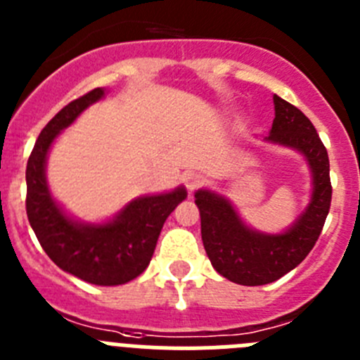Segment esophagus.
Masks as SVG:
<instances>
[{"label":"esophagus","instance_id":"1","mask_svg":"<svg viewBox=\"0 0 360 360\" xmlns=\"http://www.w3.org/2000/svg\"><path fill=\"white\" fill-rule=\"evenodd\" d=\"M183 181H184V186H186L188 190H190V192H193L195 188H199L200 184L204 183L202 176H199V174H197V172H188V174H184Z\"/></svg>","mask_w":360,"mask_h":360}]
</instances>
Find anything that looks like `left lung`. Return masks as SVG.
<instances>
[{
  "instance_id": "1",
  "label": "left lung",
  "mask_w": 360,
  "mask_h": 360,
  "mask_svg": "<svg viewBox=\"0 0 360 360\" xmlns=\"http://www.w3.org/2000/svg\"><path fill=\"white\" fill-rule=\"evenodd\" d=\"M273 100V127L265 141L305 156L312 172V197L305 212L287 231L269 235L245 226L226 197L210 190L195 192L200 235L213 269L233 283L251 287L273 283L305 260L321 235L332 200L328 152L312 122L278 95Z\"/></svg>"
}]
</instances>
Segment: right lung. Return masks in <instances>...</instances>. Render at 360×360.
I'll return each mask as SVG.
<instances>
[{"label":"right lung","instance_id":"obj_1","mask_svg":"<svg viewBox=\"0 0 360 360\" xmlns=\"http://www.w3.org/2000/svg\"><path fill=\"white\" fill-rule=\"evenodd\" d=\"M103 95L102 87H96L73 100L41 131L27 165V215L39 244L57 267L87 283L122 285L148 267L165 220L186 199V190L179 186L138 197L103 224L79 222L63 212L46 183L48 150L59 132Z\"/></svg>","mask_w":360,"mask_h":360}]
</instances>
